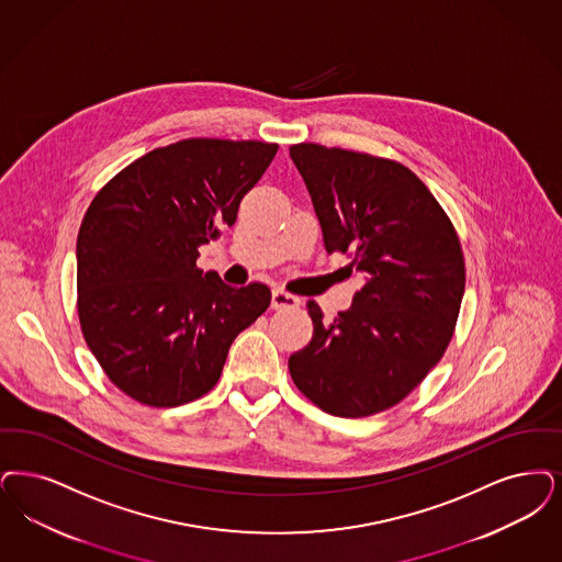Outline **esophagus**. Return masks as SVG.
I'll list each match as a JSON object with an SVG mask.
<instances>
[{
	"label": "esophagus",
	"instance_id": "obj_1",
	"mask_svg": "<svg viewBox=\"0 0 562 562\" xmlns=\"http://www.w3.org/2000/svg\"><path fill=\"white\" fill-rule=\"evenodd\" d=\"M299 305H301L299 296H294L291 292L282 291V289L271 291V307L273 310H294Z\"/></svg>",
	"mask_w": 562,
	"mask_h": 562
}]
</instances>
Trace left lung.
Segmentation results:
<instances>
[{"instance_id": "8db88e82", "label": "left lung", "mask_w": 562, "mask_h": 562, "mask_svg": "<svg viewBox=\"0 0 562 562\" xmlns=\"http://www.w3.org/2000/svg\"><path fill=\"white\" fill-rule=\"evenodd\" d=\"M328 252L366 276L326 324L315 301L310 345L289 360L296 389L324 412L361 418L407 397L439 363L464 294L458 234L427 186L397 160L319 144L291 146Z\"/></svg>"}]
</instances>
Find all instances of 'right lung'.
<instances>
[{
    "mask_svg": "<svg viewBox=\"0 0 562 562\" xmlns=\"http://www.w3.org/2000/svg\"><path fill=\"white\" fill-rule=\"evenodd\" d=\"M278 144L190 137L137 158L91 201L77 236L81 333L135 402L190 404L220 381L229 345L271 291L232 289L196 268L199 247L234 225Z\"/></svg>",
    "mask_w": 562,
    "mask_h": 562,
    "instance_id": "add662e5",
    "label": "right lung"
}]
</instances>
